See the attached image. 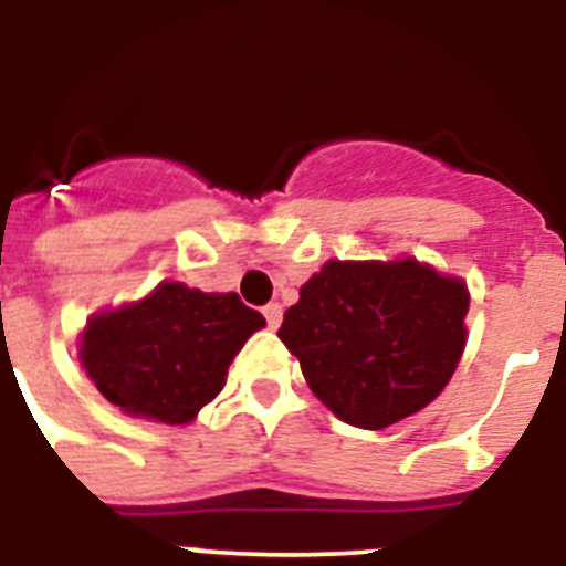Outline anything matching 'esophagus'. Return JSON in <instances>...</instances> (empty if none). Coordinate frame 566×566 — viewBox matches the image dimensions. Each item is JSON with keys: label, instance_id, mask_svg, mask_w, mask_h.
Segmentation results:
<instances>
[{"label": "esophagus", "instance_id": "34e87169", "mask_svg": "<svg viewBox=\"0 0 566 566\" xmlns=\"http://www.w3.org/2000/svg\"><path fill=\"white\" fill-rule=\"evenodd\" d=\"M282 305L279 302H270L268 307H264V319H268V328H279L282 325Z\"/></svg>", "mask_w": 566, "mask_h": 566}]
</instances>
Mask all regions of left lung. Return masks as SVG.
<instances>
[{
  "label": "left lung",
  "mask_w": 566,
  "mask_h": 566,
  "mask_svg": "<svg viewBox=\"0 0 566 566\" xmlns=\"http://www.w3.org/2000/svg\"><path fill=\"white\" fill-rule=\"evenodd\" d=\"M468 302L462 279L416 259L328 261L284 311L279 339L339 421L384 430L448 387Z\"/></svg>",
  "instance_id": "8db88e82"
}]
</instances>
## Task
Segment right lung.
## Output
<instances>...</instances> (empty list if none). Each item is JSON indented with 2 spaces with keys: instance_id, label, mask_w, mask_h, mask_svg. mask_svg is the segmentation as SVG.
Here are the masks:
<instances>
[{
  "instance_id": "add662e5",
  "label": "right lung",
  "mask_w": 566,
  "mask_h": 566,
  "mask_svg": "<svg viewBox=\"0 0 566 566\" xmlns=\"http://www.w3.org/2000/svg\"><path fill=\"white\" fill-rule=\"evenodd\" d=\"M264 328L238 293L163 282L133 305L95 314L81 334V363L118 410L188 424L227 384L229 363Z\"/></svg>"
}]
</instances>
